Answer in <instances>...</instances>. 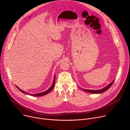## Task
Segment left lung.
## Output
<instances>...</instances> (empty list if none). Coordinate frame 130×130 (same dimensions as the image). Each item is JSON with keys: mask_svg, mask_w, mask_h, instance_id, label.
Masks as SVG:
<instances>
[{"mask_svg": "<svg viewBox=\"0 0 130 130\" xmlns=\"http://www.w3.org/2000/svg\"><path fill=\"white\" fill-rule=\"evenodd\" d=\"M114 80L112 82H111L110 83H109L107 86H106L105 87L102 88V89H99V90H91V89H83V88H81L84 91H86V92H89V93H91V94H100V93H102V92H104L105 91L107 90L108 88H109L110 87V86L112 85V84L114 83Z\"/></svg>", "mask_w": 130, "mask_h": 130, "instance_id": "1", "label": "left lung"}]
</instances>
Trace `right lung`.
<instances>
[{
	"mask_svg": "<svg viewBox=\"0 0 130 130\" xmlns=\"http://www.w3.org/2000/svg\"><path fill=\"white\" fill-rule=\"evenodd\" d=\"M55 75H54V80H53V84L52 85V86L50 87V88L49 89H48L47 90H46V91H44V92H41V93H38V94H30L29 93H28V92H25V91L24 90H22V89H21L19 87H18L17 86H16V87L19 89L21 92H22L24 94H26L27 95H30L31 96H34V97H41V96H44L45 95H47V94H48L49 92H50L52 89L53 88H54V85H55Z\"/></svg>",
	"mask_w": 130,
	"mask_h": 130,
	"instance_id": "obj_1",
	"label": "right lung"
}]
</instances>
